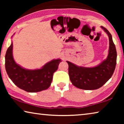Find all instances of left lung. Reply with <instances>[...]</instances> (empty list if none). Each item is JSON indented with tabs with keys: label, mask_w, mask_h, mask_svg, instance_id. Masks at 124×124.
I'll return each instance as SVG.
<instances>
[{
	"label": "left lung",
	"mask_w": 124,
	"mask_h": 124,
	"mask_svg": "<svg viewBox=\"0 0 124 124\" xmlns=\"http://www.w3.org/2000/svg\"><path fill=\"white\" fill-rule=\"evenodd\" d=\"M101 28L109 37V47L106 60L97 66L84 67L78 66L69 61L68 73L72 84L79 89L86 90H96L102 87L112 77L116 64L117 53L112 37L104 27Z\"/></svg>",
	"instance_id": "8db88e82"
}]
</instances>
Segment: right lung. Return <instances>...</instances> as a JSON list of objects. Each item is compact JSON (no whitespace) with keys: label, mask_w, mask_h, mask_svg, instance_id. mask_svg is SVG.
Wrapping results in <instances>:
<instances>
[{"label":"right lung","mask_w":124,"mask_h":124,"mask_svg":"<svg viewBox=\"0 0 124 124\" xmlns=\"http://www.w3.org/2000/svg\"><path fill=\"white\" fill-rule=\"evenodd\" d=\"M12 47V42L6 52L5 64L6 71L12 82L18 87L28 92H37L47 89L51 85L54 73L57 70L61 60H52L41 69L27 70L14 61Z\"/></svg>","instance_id":"add662e5"}]
</instances>
